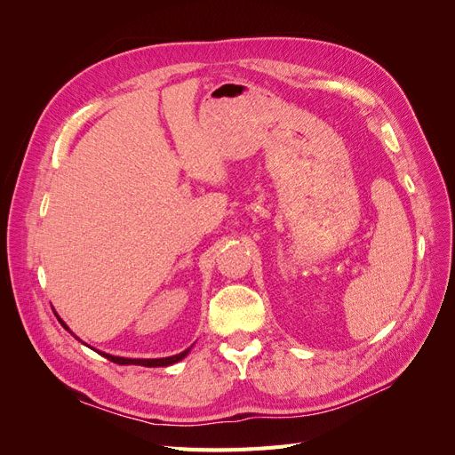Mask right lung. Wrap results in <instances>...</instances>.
<instances>
[{"instance_id":"obj_1","label":"right lung","mask_w":455,"mask_h":455,"mask_svg":"<svg viewBox=\"0 0 455 455\" xmlns=\"http://www.w3.org/2000/svg\"><path fill=\"white\" fill-rule=\"evenodd\" d=\"M62 323V321H60ZM64 324V323H62ZM66 326V324H64ZM189 353V349H186L184 353H178L174 356H164V359H123V356H114V355H106L100 353L102 356H106L108 361H112L116 364H139V366H149V368H156V366H169L174 364L178 361H182L184 356Z\"/></svg>"}]
</instances>
